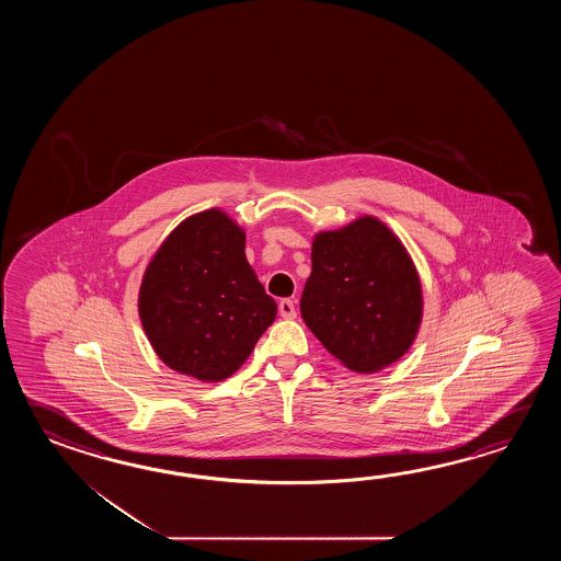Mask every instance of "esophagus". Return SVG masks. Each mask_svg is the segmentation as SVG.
<instances>
[{
    "label": "esophagus",
    "instance_id": "esophagus-1",
    "mask_svg": "<svg viewBox=\"0 0 561 561\" xmlns=\"http://www.w3.org/2000/svg\"><path fill=\"white\" fill-rule=\"evenodd\" d=\"M278 312H280V317H283V319H295V317H297L295 300H290V298H283V300L278 302Z\"/></svg>",
    "mask_w": 561,
    "mask_h": 561
}]
</instances>
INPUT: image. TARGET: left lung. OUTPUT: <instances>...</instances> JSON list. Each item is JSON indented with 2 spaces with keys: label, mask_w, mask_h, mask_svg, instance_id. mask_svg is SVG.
<instances>
[{
  "label": "left lung",
  "mask_w": 561,
  "mask_h": 561,
  "mask_svg": "<svg viewBox=\"0 0 561 561\" xmlns=\"http://www.w3.org/2000/svg\"><path fill=\"white\" fill-rule=\"evenodd\" d=\"M300 314L346 369L375 373L405 355L417 336L423 295L403 242L375 216L319 232Z\"/></svg>",
  "instance_id": "8db88e82"
}]
</instances>
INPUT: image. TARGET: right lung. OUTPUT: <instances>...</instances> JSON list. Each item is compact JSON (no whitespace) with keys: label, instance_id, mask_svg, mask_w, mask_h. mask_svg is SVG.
Here are the masks:
<instances>
[{"label":"right lung","instance_id":"1","mask_svg":"<svg viewBox=\"0 0 561 561\" xmlns=\"http://www.w3.org/2000/svg\"><path fill=\"white\" fill-rule=\"evenodd\" d=\"M138 312L156 355L198 381L228 379L276 317L244 254V230L218 208L188 216L144 273Z\"/></svg>","mask_w":561,"mask_h":561}]
</instances>
